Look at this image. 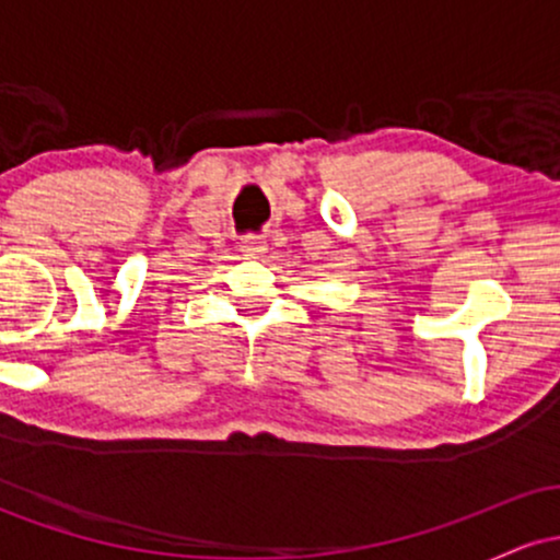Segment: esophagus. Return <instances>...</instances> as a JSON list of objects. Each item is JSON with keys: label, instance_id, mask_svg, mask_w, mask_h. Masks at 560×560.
<instances>
[{"label": "esophagus", "instance_id": "1", "mask_svg": "<svg viewBox=\"0 0 560 560\" xmlns=\"http://www.w3.org/2000/svg\"><path fill=\"white\" fill-rule=\"evenodd\" d=\"M266 249H268V244L262 236H244V240L240 242V253L244 255V258H260Z\"/></svg>", "mask_w": 560, "mask_h": 560}]
</instances>
